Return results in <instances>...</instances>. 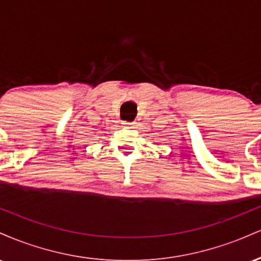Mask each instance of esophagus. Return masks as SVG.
Instances as JSON below:
<instances>
[{
	"label": "esophagus",
	"instance_id": "esophagus-1",
	"mask_svg": "<svg viewBox=\"0 0 261 261\" xmlns=\"http://www.w3.org/2000/svg\"><path fill=\"white\" fill-rule=\"evenodd\" d=\"M135 122H130V121H122V125L124 126H133Z\"/></svg>",
	"mask_w": 261,
	"mask_h": 261
}]
</instances>
